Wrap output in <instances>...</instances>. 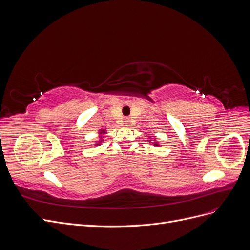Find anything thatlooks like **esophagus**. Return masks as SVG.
I'll use <instances>...</instances> for the list:
<instances>
[{
	"mask_svg": "<svg viewBox=\"0 0 250 250\" xmlns=\"http://www.w3.org/2000/svg\"><path fill=\"white\" fill-rule=\"evenodd\" d=\"M124 124H125L126 127H129V126H130V120H129V119H125Z\"/></svg>",
	"mask_w": 250,
	"mask_h": 250,
	"instance_id": "1",
	"label": "esophagus"
}]
</instances>
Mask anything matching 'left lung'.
I'll return each mask as SVG.
<instances>
[{"label": "left lung", "mask_w": 250, "mask_h": 250, "mask_svg": "<svg viewBox=\"0 0 250 250\" xmlns=\"http://www.w3.org/2000/svg\"><path fill=\"white\" fill-rule=\"evenodd\" d=\"M154 145H155V146H157V144H154Z\"/></svg>", "instance_id": "obj_1"}]
</instances>
